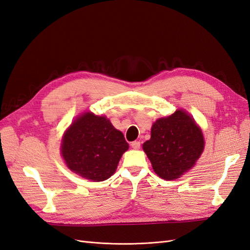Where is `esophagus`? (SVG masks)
<instances>
[{
  "label": "esophagus",
  "mask_w": 250,
  "mask_h": 250,
  "mask_svg": "<svg viewBox=\"0 0 250 250\" xmlns=\"http://www.w3.org/2000/svg\"><path fill=\"white\" fill-rule=\"evenodd\" d=\"M131 147L133 148V149H140L141 148V143L139 142V141H134V142H132L131 144Z\"/></svg>",
  "instance_id": "obj_1"
}]
</instances>
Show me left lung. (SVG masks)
Here are the masks:
<instances>
[{
  "instance_id": "obj_1",
  "label": "left lung",
  "mask_w": 250,
  "mask_h": 250,
  "mask_svg": "<svg viewBox=\"0 0 250 250\" xmlns=\"http://www.w3.org/2000/svg\"><path fill=\"white\" fill-rule=\"evenodd\" d=\"M203 148L201 130L184 110L158 119L151 128V139L143 145L153 170L166 180L176 179L190 170Z\"/></svg>"
}]
</instances>
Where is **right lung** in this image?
I'll return each instance as SVG.
<instances>
[{"label": "right lung", "instance_id": "obj_1", "mask_svg": "<svg viewBox=\"0 0 250 250\" xmlns=\"http://www.w3.org/2000/svg\"><path fill=\"white\" fill-rule=\"evenodd\" d=\"M127 149L123 133L109 120L86 112L75 120L65 132L62 154L75 173L93 181H103L115 173Z\"/></svg>", "mask_w": 250, "mask_h": 250}]
</instances>
